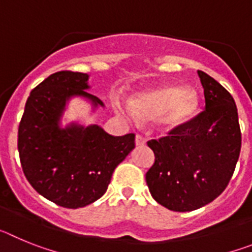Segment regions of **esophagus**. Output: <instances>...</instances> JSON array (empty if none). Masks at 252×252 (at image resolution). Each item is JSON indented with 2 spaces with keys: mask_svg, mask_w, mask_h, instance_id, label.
Masks as SVG:
<instances>
[{
  "mask_svg": "<svg viewBox=\"0 0 252 252\" xmlns=\"http://www.w3.org/2000/svg\"><path fill=\"white\" fill-rule=\"evenodd\" d=\"M135 144H136V146H144L146 144V140L141 135H136V137H135Z\"/></svg>",
  "mask_w": 252,
  "mask_h": 252,
  "instance_id": "1",
  "label": "esophagus"
}]
</instances>
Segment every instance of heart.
I'll use <instances>...</instances> for the list:
<instances>
[{"mask_svg": "<svg viewBox=\"0 0 252 252\" xmlns=\"http://www.w3.org/2000/svg\"><path fill=\"white\" fill-rule=\"evenodd\" d=\"M199 99L192 88L178 84H165L140 93L131 101V107L116 104L122 116L142 121L155 120L158 128L173 131L183 126L197 113Z\"/></svg>", "mask_w": 252, "mask_h": 252, "instance_id": "heart-1", "label": "heart"}]
</instances>
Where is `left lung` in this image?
I'll return each mask as SVG.
<instances>
[{"label":"left lung","mask_w":252,"mask_h":252,"mask_svg":"<svg viewBox=\"0 0 252 252\" xmlns=\"http://www.w3.org/2000/svg\"><path fill=\"white\" fill-rule=\"evenodd\" d=\"M206 110L169 136L150 140L155 162L146 184L159 204L189 212L211 203L226 189L241 150L235 99L207 73L198 70Z\"/></svg>","instance_id":"1"}]
</instances>
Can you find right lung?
I'll return each mask as SVG.
<instances>
[{
	"label": "right lung",
	"instance_id": "add662e5",
	"mask_svg": "<svg viewBox=\"0 0 252 252\" xmlns=\"http://www.w3.org/2000/svg\"><path fill=\"white\" fill-rule=\"evenodd\" d=\"M90 75L63 70L31 91L19 125L20 161L39 194L64 208H81L106 193L112 173L135 148V135L112 136L98 125L83 126L60 120L73 97L103 102L87 92Z\"/></svg>",
	"mask_w": 252,
	"mask_h": 252
}]
</instances>
